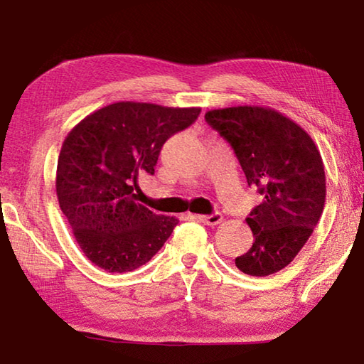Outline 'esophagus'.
I'll list each match as a JSON object with an SVG mask.
<instances>
[{"label":"esophagus","instance_id":"esophagus-1","mask_svg":"<svg viewBox=\"0 0 364 364\" xmlns=\"http://www.w3.org/2000/svg\"><path fill=\"white\" fill-rule=\"evenodd\" d=\"M196 219L200 220V223L206 225H216L223 220V215H220V213H213V215H198L196 216Z\"/></svg>","mask_w":364,"mask_h":364}]
</instances>
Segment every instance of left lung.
<instances>
[{
    "label": "left lung",
    "instance_id": "obj_1",
    "mask_svg": "<svg viewBox=\"0 0 364 364\" xmlns=\"http://www.w3.org/2000/svg\"><path fill=\"white\" fill-rule=\"evenodd\" d=\"M205 119L229 141L247 184L263 197L246 218L254 243L235 265L251 276L279 272L301 251L322 216V156L303 127L267 107L210 110Z\"/></svg>",
    "mask_w": 364,
    "mask_h": 364
}]
</instances>
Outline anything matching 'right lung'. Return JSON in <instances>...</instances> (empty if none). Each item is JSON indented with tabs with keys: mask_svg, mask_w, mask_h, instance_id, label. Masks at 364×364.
<instances>
[{
	"mask_svg": "<svg viewBox=\"0 0 364 364\" xmlns=\"http://www.w3.org/2000/svg\"><path fill=\"white\" fill-rule=\"evenodd\" d=\"M198 115V107L115 102L68 134L56 168V196L78 246L95 265L109 273L132 272L172 235L178 219L135 202L134 188L141 173L154 175L167 139Z\"/></svg>",
	"mask_w": 364,
	"mask_h": 364,
	"instance_id": "add662e5",
	"label": "right lung"
}]
</instances>
